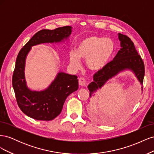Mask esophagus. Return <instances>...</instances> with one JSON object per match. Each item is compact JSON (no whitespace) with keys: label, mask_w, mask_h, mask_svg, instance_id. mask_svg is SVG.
I'll return each instance as SVG.
<instances>
[{"label":"esophagus","mask_w":154,"mask_h":154,"mask_svg":"<svg viewBox=\"0 0 154 154\" xmlns=\"http://www.w3.org/2000/svg\"><path fill=\"white\" fill-rule=\"evenodd\" d=\"M79 85H80L82 87H84L86 85V82L85 78H83L82 77L79 78Z\"/></svg>","instance_id":"34e87169"}]
</instances>
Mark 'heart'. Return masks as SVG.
<instances>
[{
  "label": "heart",
  "instance_id": "heart-1",
  "mask_svg": "<svg viewBox=\"0 0 154 154\" xmlns=\"http://www.w3.org/2000/svg\"><path fill=\"white\" fill-rule=\"evenodd\" d=\"M116 50L114 41L110 38L91 35L79 40L75 51L69 54V61L75 69L80 66V59L85 60L86 67L94 72H100L108 66Z\"/></svg>",
  "mask_w": 154,
  "mask_h": 154
}]
</instances>
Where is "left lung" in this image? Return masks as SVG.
<instances>
[{"label":"left lung","mask_w":154,"mask_h":154,"mask_svg":"<svg viewBox=\"0 0 154 154\" xmlns=\"http://www.w3.org/2000/svg\"><path fill=\"white\" fill-rule=\"evenodd\" d=\"M121 49L112 61H111L103 71L94 74V81L88 85L90 97L94 92L102 87L115 76L126 70L131 71L136 76L140 84L143 85L144 76V66L143 60L139 55L134 44L129 37L118 33ZM143 91V86L141 87Z\"/></svg>","instance_id":"left-lung-1"}]
</instances>
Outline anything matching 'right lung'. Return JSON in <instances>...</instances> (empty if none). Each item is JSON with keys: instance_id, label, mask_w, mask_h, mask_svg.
<instances>
[{"instance_id": "right-lung-1", "label": "right lung", "mask_w": 154, "mask_h": 154, "mask_svg": "<svg viewBox=\"0 0 154 154\" xmlns=\"http://www.w3.org/2000/svg\"><path fill=\"white\" fill-rule=\"evenodd\" d=\"M72 27L64 26L49 30L42 29L32 37L18 53L14 70L12 84L18 106L26 115L36 120L51 121L61 113L67 97L78 90L76 75L60 71L45 89L32 91L25 79V64L32 46L45 43H60L68 40Z\"/></svg>"}]
</instances>
